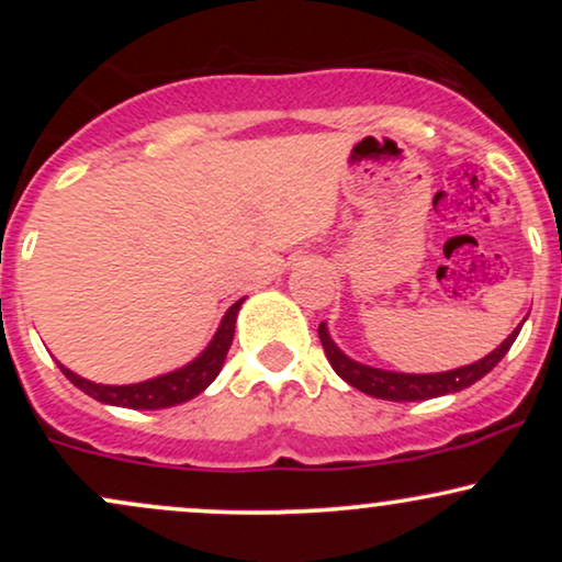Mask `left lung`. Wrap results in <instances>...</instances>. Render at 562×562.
<instances>
[{
    "label": "left lung",
    "instance_id": "left-lung-1",
    "mask_svg": "<svg viewBox=\"0 0 562 562\" xmlns=\"http://www.w3.org/2000/svg\"><path fill=\"white\" fill-rule=\"evenodd\" d=\"M319 340L325 348L327 359H330L333 370L346 380L353 389L370 393L375 398H385V402H425V398L447 396V393H457L468 385H473L475 380H481L486 372H492L496 364L502 362V357L509 351V346L518 338L520 327H515L513 335H507V340L499 348H494L488 357H483L481 362H473L460 370L449 372H436V375H404V372H389L378 370V367H367L348 359L344 351L330 340L325 325H319Z\"/></svg>",
    "mask_w": 562,
    "mask_h": 562
}]
</instances>
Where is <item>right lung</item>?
Listing matches in <instances>:
<instances>
[{
  "instance_id": "right-lung-1",
  "label": "right lung",
  "mask_w": 562,
  "mask_h": 562,
  "mask_svg": "<svg viewBox=\"0 0 562 562\" xmlns=\"http://www.w3.org/2000/svg\"><path fill=\"white\" fill-rule=\"evenodd\" d=\"M243 299L237 303H232L229 312L224 314L222 325L211 340L209 348L190 362L182 370L169 372V375H160L153 380H145V383H134V385H100L92 383V380H83L70 372L68 367L60 364L63 375H66L76 389H81L87 396L97 398L102 404H113V406H128V409H164V406H173L190 402L192 396H198L200 391L209 389L214 383L218 370H222L224 359H227V351L232 346V338H235V319H237V308H240Z\"/></svg>"
}]
</instances>
